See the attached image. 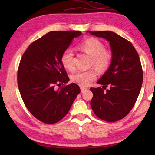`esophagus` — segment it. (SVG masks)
<instances>
[{"instance_id":"34e87169","label":"esophagus","mask_w":155,"mask_h":155,"mask_svg":"<svg viewBox=\"0 0 155 155\" xmlns=\"http://www.w3.org/2000/svg\"><path fill=\"white\" fill-rule=\"evenodd\" d=\"M86 90H87V88L82 87V86H81V92H84V91H85Z\"/></svg>"}]
</instances>
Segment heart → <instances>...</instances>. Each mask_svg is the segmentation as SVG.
<instances>
[{
    "instance_id": "heart-1",
    "label": "heart",
    "mask_w": 155,
    "mask_h": 155,
    "mask_svg": "<svg viewBox=\"0 0 155 155\" xmlns=\"http://www.w3.org/2000/svg\"><path fill=\"white\" fill-rule=\"evenodd\" d=\"M78 48L91 57V65H94L100 72H105L110 67L113 54L111 51L105 48L104 44L98 39L88 38L78 44ZM61 61L64 67L68 70L73 71L75 68L74 52L68 48L63 52ZM97 73L94 68L87 70H78L71 77L74 83L85 87L96 78Z\"/></svg>"
}]
</instances>
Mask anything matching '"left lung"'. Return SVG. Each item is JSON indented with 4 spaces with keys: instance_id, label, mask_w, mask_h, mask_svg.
<instances>
[{
    "instance_id": "obj_1",
    "label": "left lung",
    "mask_w": 155,
    "mask_h": 155,
    "mask_svg": "<svg viewBox=\"0 0 155 155\" xmlns=\"http://www.w3.org/2000/svg\"><path fill=\"white\" fill-rule=\"evenodd\" d=\"M87 32L108 40L113 54L109 70L97 82L103 88H90L91 109L104 121H118L129 114L140 92L143 74L139 54L129 41L114 32Z\"/></svg>"
}]
</instances>
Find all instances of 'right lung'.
I'll list each match as a JSON object with an SVG mask.
<instances>
[{"label": "right lung", "mask_w": 155, "mask_h": 155, "mask_svg": "<svg viewBox=\"0 0 155 155\" xmlns=\"http://www.w3.org/2000/svg\"><path fill=\"white\" fill-rule=\"evenodd\" d=\"M81 34L78 31H51L31 43L20 59L17 79L21 97L41 122L54 124L62 120L80 93L76 83L66 85L69 77L61 57Z\"/></svg>", "instance_id": "right-lung-1"}]
</instances>
